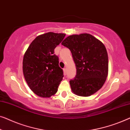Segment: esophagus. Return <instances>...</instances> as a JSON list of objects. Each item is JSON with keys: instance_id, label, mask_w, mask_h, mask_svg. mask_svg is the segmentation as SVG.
Masks as SVG:
<instances>
[{"instance_id": "obj_1", "label": "esophagus", "mask_w": 130, "mask_h": 130, "mask_svg": "<svg viewBox=\"0 0 130 130\" xmlns=\"http://www.w3.org/2000/svg\"><path fill=\"white\" fill-rule=\"evenodd\" d=\"M63 72H64V74L66 75L67 74V69H63Z\"/></svg>"}]
</instances>
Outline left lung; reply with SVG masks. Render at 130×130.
<instances>
[{
    "label": "left lung",
    "instance_id": "obj_1",
    "mask_svg": "<svg viewBox=\"0 0 130 130\" xmlns=\"http://www.w3.org/2000/svg\"><path fill=\"white\" fill-rule=\"evenodd\" d=\"M71 52L76 75L70 84L75 94L90 96L102 87L108 75V54L103 43L87 33L73 35L61 43Z\"/></svg>",
    "mask_w": 130,
    "mask_h": 130
}]
</instances>
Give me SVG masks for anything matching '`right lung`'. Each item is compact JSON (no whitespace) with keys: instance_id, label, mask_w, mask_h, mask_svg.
<instances>
[{"instance_id":"obj_1","label":"right lung","mask_w":130,"mask_h":130,"mask_svg":"<svg viewBox=\"0 0 130 130\" xmlns=\"http://www.w3.org/2000/svg\"><path fill=\"white\" fill-rule=\"evenodd\" d=\"M64 33L48 32L36 37L24 54L23 71L30 88L42 97L57 93L63 80V71L59 67L54 48L64 38Z\"/></svg>"}]
</instances>
